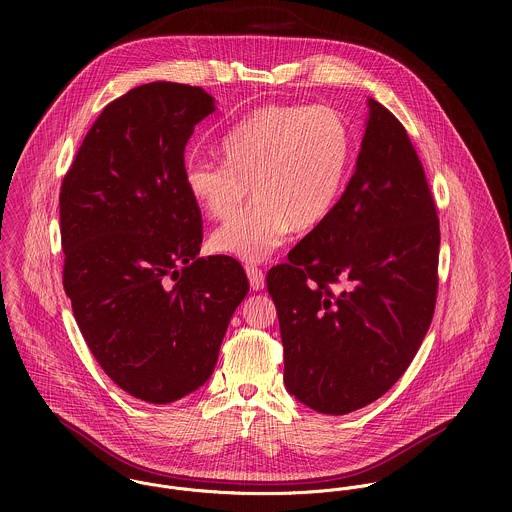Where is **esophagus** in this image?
<instances>
[{"instance_id": "1", "label": "esophagus", "mask_w": 512, "mask_h": 512, "mask_svg": "<svg viewBox=\"0 0 512 512\" xmlns=\"http://www.w3.org/2000/svg\"><path fill=\"white\" fill-rule=\"evenodd\" d=\"M246 276H248V282H250L252 290H264L266 278H264L262 268H258V266H254V264H248V266H246Z\"/></svg>"}]
</instances>
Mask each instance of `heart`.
Wrapping results in <instances>:
<instances>
[{"mask_svg":"<svg viewBox=\"0 0 512 512\" xmlns=\"http://www.w3.org/2000/svg\"><path fill=\"white\" fill-rule=\"evenodd\" d=\"M222 161L193 157L183 181L213 219L234 217L250 185L252 205L213 234V248L244 262H264L295 230L321 224L347 181L353 136L331 106L272 104L226 132Z\"/></svg>","mask_w":512,"mask_h":512,"instance_id":"b5f03b06","label":"heart"}]
</instances>
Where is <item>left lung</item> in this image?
Returning <instances> with one entry per match:
<instances>
[{
    "instance_id": "obj_1",
    "label": "left lung",
    "mask_w": 512,
    "mask_h": 512,
    "mask_svg": "<svg viewBox=\"0 0 512 512\" xmlns=\"http://www.w3.org/2000/svg\"><path fill=\"white\" fill-rule=\"evenodd\" d=\"M363 147L343 197L268 272L284 382L331 416L386 394L416 357L436 311L439 219L400 120L368 100Z\"/></svg>"
}]
</instances>
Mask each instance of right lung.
<instances>
[{
  "label": "right lung",
  "mask_w": 512,
  "mask_h": 512,
  "mask_svg": "<svg viewBox=\"0 0 512 512\" xmlns=\"http://www.w3.org/2000/svg\"><path fill=\"white\" fill-rule=\"evenodd\" d=\"M213 110L199 86H136L100 112L61 185L63 288L78 329L102 370L151 404L207 382L248 293L238 260L197 256L185 146Z\"/></svg>",
  "instance_id": "1"
}]
</instances>
